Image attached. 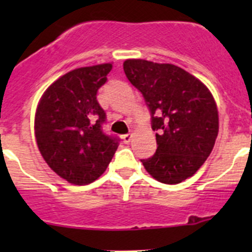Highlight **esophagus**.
Returning <instances> with one entry per match:
<instances>
[{"label": "esophagus", "instance_id": "esophagus-1", "mask_svg": "<svg viewBox=\"0 0 252 252\" xmlns=\"http://www.w3.org/2000/svg\"><path fill=\"white\" fill-rule=\"evenodd\" d=\"M131 139H132V133H126V135L122 136V140H124L125 144H128L131 141Z\"/></svg>", "mask_w": 252, "mask_h": 252}]
</instances>
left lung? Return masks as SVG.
<instances>
[{
	"instance_id": "1",
	"label": "left lung",
	"mask_w": 252,
	"mask_h": 252,
	"mask_svg": "<svg viewBox=\"0 0 252 252\" xmlns=\"http://www.w3.org/2000/svg\"><path fill=\"white\" fill-rule=\"evenodd\" d=\"M125 74L141 92L157 131V151L141 162L153 178L178 184L195 174L215 146L218 111L212 93L173 64L127 59Z\"/></svg>"
}]
</instances>
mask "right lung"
Returning <instances> with one entry per match:
<instances>
[{
	"label": "right lung",
	"instance_id": "add662e5",
	"mask_svg": "<svg viewBox=\"0 0 252 252\" xmlns=\"http://www.w3.org/2000/svg\"><path fill=\"white\" fill-rule=\"evenodd\" d=\"M112 64L78 68L54 82L35 113L37 148L51 170L75 186L98 179L119 148L117 136L106 135V112L97 92Z\"/></svg>",
	"mask_w": 252,
	"mask_h": 252
}]
</instances>
